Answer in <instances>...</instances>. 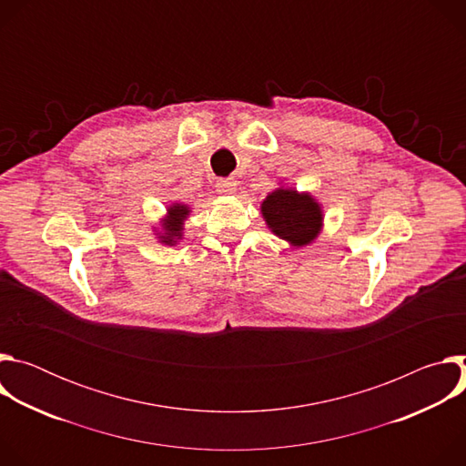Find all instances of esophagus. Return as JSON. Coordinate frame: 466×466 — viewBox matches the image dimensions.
I'll return each mask as SVG.
<instances>
[{"mask_svg":"<svg viewBox=\"0 0 466 466\" xmlns=\"http://www.w3.org/2000/svg\"><path fill=\"white\" fill-rule=\"evenodd\" d=\"M216 187L219 193H225V195H230L236 191V180L234 178H219L216 182Z\"/></svg>","mask_w":466,"mask_h":466,"instance_id":"esophagus-1","label":"esophagus"}]
</instances>
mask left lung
Listing matches in <instances>:
<instances>
[{
	"label": "left lung",
	"instance_id": "1",
	"mask_svg": "<svg viewBox=\"0 0 466 466\" xmlns=\"http://www.w3.org/2000/svg\"><path fill=\"white\" fill-rule=\"evenodd\" d=\"M261 214L269 228L297 247L309 243L320 228V208L309 195L293 189H277L261 203Z\"/></svg>",
	"mask_w": 466,
	"mask_h": 466
}]
</instances>
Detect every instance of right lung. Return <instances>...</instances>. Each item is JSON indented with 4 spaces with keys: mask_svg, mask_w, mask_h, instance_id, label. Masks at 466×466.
Here are the masks:
<instances>
[{
    "mask_svg": "<svg viewBox=\"0 0 466 466\" xmlns=\"http://www.w3.org/2000/svg\"><path fill=\"white\" fill-rule=\"evenodd\" d=\"M187 208L182 207V205H175L169 208V216H167V221H166V236H162V241L164 243H173L175 238H180V230H182V221L184 218L187 216Z\"/></svg>",
    "mask_w": 466,
    "mask_h": 466,
    "instance_id": "add662e5",
    "label": "right lung"
}]
</instances>
